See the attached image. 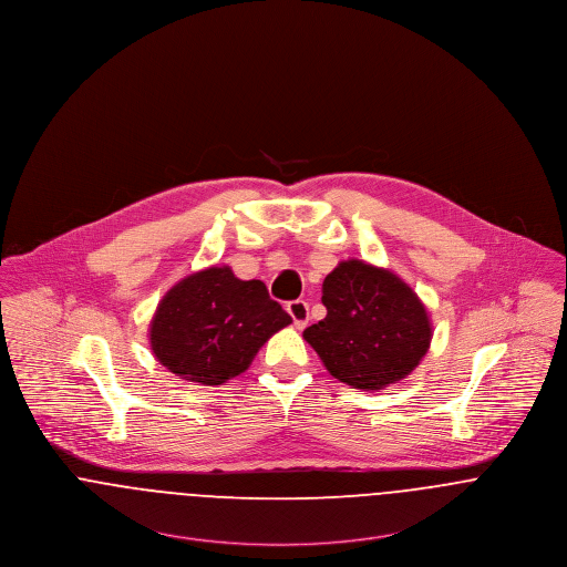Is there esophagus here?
Masks as SVG:
<instances>
[{"label": "esophagus", "instance_id": "esophagus-1", "mask_svg": "<svg viewBox=\"0 0 567 567\" xmlns=\"http://www.w3.org/2000/svg\"><path fill=\"white\" fill-rule=\"evenodd\" d=\"M286 309H288V313L292 316V322H295L297 329H303V327L308 324L309 308L306 301H290V303L286 306Z\"/></svg>", "mask_w": 567, "mask_h": 567}]
</instances>
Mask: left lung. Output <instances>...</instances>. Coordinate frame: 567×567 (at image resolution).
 <instances>
[{
    "label": "left lung",
    "instance_id": "left-lung-1",
    "mask_svg": "<svg viewBox=\"0 0 567 567\" xmlns=\"http://www.w3.org/2000/svg\"><path fill=\"white\" fill-rule=\"evenodd\" d=\"M327 316L303 331L338 381L383 390L405 379L431 344L424 303L392 270L361 259L340 261L322 284Z\"/></svg>",
    "mask_w": 567,
    "mask_h": 567
}]
</instances>
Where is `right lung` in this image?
Returning a JSON list of instances; mask_svg holds the SVG:
<instances>
[{
    "label": "right lung",
    "instance_id": "right-lung-1",
    "mask_svg": "<svg viewBox=\"0 0 567 567\" xmlns=\"http://www.w3.org/2000/svg\"><path fill=\"white\" fill-rule=\"evenodd\" d=\"M292 318L259 279L243 281L229 266H209L175 284L155 309V360L179 379L223 385L245 372L272 333Z\"/></svg>",
    "mask_w": 567,
    "mask_h": 567
}]
</instances>
